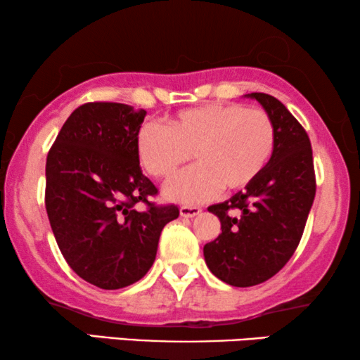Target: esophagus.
Instances as JSON below:
<instances>
[{
    "mask_svg": "<svg viewBox=\"0 0 360 360\" xmlns=\"http://www.w3.org/2000/svg\"><path fill=\"white\" fill-rule=\"evenodd\" d=\"M200 213H201L200 206H190V205L180 206V214L184 216V218H195V216Z\"/></svg>",
    "mask_w": 360,
    "mask_h": 360,
    "instance_id": "esophagus-1",
    "label": "esophagus"
}]
</instances>
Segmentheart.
Masks as SVG:
<instances>
[{
  "label": "heart",
  "mask_w": 360,
  "mask_h": 360,
  "mask_svg": "<svg viewBox=\"0 0 360 360\" xmlns=\"http://www.w3.org/2000/svg\"><path fill=\"white\" fill-rule=\"evenodd\" d=\"M277 132L269 112L239 103L190 108L167 121V127L142 126L137 157L147 174L169 179L193 157L190 167L165 185L170 200L196 203L219 188L249 186L272 159Z\"/></svg>",
  "instance_id": "b5f03b06"
}]
</instances>
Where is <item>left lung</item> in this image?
<instances>
[{
  "label": "left lung",
  "mask_w": 360,
  "mask_h": 360,
  "mask_svg": "<svg viewBox=\"0 0 360 360\" xmlns=\"http://www.w3.org/2000/svg\"><path fill=\"white\" fill-rule=\"evenodd\" d=\"M269 112L277 144L262 174L244 191L208 211L221 234L203 248L208 269L233 287L267 282L292 259L302 239L314 193L311 142L292 112L267 93H250Z\"/></svg>",
  "instance_id": "obj_1"
}]
</instances>
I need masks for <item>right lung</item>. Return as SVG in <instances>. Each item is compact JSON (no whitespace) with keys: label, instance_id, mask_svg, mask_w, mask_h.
I'll return each mask as SVG.
<instances>
[{"label":"right lung","instance_id":"1","mask_svg":"<svg viewBox=\"0 0 360 360\" xmlns=\"http://www.w3.org/2000/svg\"><path fill=\"white\" fill-rule=\"evenodd\" d=\"M144 117L122 103H85L47 154L46 210L58 249L78 277L103 290L144 277L162 229L180 214L176 205L152 201L159 190L137 157Z\"/></svg>","mask_w":360,"mask_h":360}]
</instances>
